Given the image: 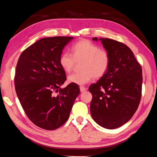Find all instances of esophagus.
Wrapping results in <instances>:
<instances>
[{
	"label": "esophagus",
	"mask_w": 157,
	"mask_h": 157,
	"mask_svg": "<svg viewBox=\"0 0 157 157\" xmlns=\"http://www.w3.org/2000/svg\"><path fill=\"white\" fill-rule=\"evenodd\" d=\"M79 89H80V91L81 92H84V91H86V90L87 89L86 87L85 86H81L80 87H79Z\"/></svg>",
	"instance_id": "1"
}]
</instances>
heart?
Wrapping results in <instances>:
<instances>
[{"label":"heart","mask_w":157,"mask_h":157,"mask_svg":"<svg viewBox=\"0 0 157 157\" xmlns=\"http://www.w3.org/2000/svg\"><path fill=\"white\" fill-rule=\"evenodd\" d=\"M71 54L63 52L59 59V65L63 71L70 73L76 63H80L79 73L71 74L68 82L78 85L88 83L93 78H102L109 68L111 55L107 50L101 49L98 45L86 39H82L71 46Z\"/></svg>","instance_id":"b5f03b06"}]
</instances>
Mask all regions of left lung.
I'll return each mask as SVG.
<instances>
[{
  "label": "left lung",
  "instance_id": "1",
  "mask_svg": "<svg viewBox=\"0 0 157 157\" xmlns=\"http://www.w3.org/2000/svg\"><path fill=\"white\" fill-rule=\"evenodd\" d=\"M98 41L97 37L92 39ZM110 53L107 73L89 90L93 95L90 105L92 118L106 129L123 125L136 112L142 94V67L132 50L113 39L100 38Z\"/></svg>",
  "mask_w": 157,
  "mask_h": 157
}]
</instances>
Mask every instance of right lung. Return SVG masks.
Wrapping results in <instances>:
<instances>
[{
	"label": "right lung",
	"instance_id": "add662e5",
	"mask_svg": "<svg viewBox=\"0 0 157 157\" xmlns=\"http://www.w3.org/2000/svg\"><path fill=\"white\" fill-rule=\"evenodd\" d=\"M72 36L47 37L27 48L18 58L14 85L28 118L37 127L54 130L68 120L80 90L71 83L64 89L65 71L59 59Z\"/></svg>",
	"mask_w": 157,
	"mask_h": 157
}]
</instances>
